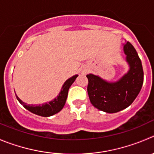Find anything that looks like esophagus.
I'll list each match as a JSON object with an SVG mask.
<instances>
[{"label":"esophagus","instance_id":"1","mask_svg":"<svg viewBox=\"0 0 154 154\" xmlns=\"http://www.w3.org/2000/svg\"><path fill=\"white\" fill-rule=\"evenodd\" d=\"M82 72H83V73H85H85H86V71H83Z\"/></svg>","mask_w":154,"mask_h":154}]
</instances>
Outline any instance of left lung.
I'll return each instance as SVG.
<instances>
[{
  "instance_id": "obj_1",
  "label": "left lung",
  "mask_w": 154,
  "mask_h": 154,
  "mask_svg": "<svg viewBox=\"0 0 154 154\" xmlns=\"http://www.w3.org/2000/svg\"><path fill=\"white\" fill-rule=\"evenodd\" d=\"M130 66L128 73L118 82L109 83L93 74L87 75L88 94L94 107L108 113L125 109L137 97L144 82V71L136 50L130 42L124 45Z\"/></svg>"
}]
</instances>
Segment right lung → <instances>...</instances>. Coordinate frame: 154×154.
Masks as SVG:
<instances>
[{"label": "right lung", "mask_w": 154, "mask_h": 154, "mask_svg": "<svg viewBox=\"0 0 154 154\" xmlns=\"http://www.w3.org/2000/svg\"><path fill=\"white\" fill-rule=\"evenodd\" d=\"M77 77H78V75H75L72 76V78L66 80L63 85L60 93L59 94L57 97L55 98L54 100L49 102L48 103H45V104L38 105V106H33V105L26 104L17 96V100L26 109H27L28 110L33 112V113L36 114V115L44 117L51 116L57 113L63 108L66 103V100L67 95H68L69 89Z\"/></svg>", "instance_id": "1"}]
</instances>
